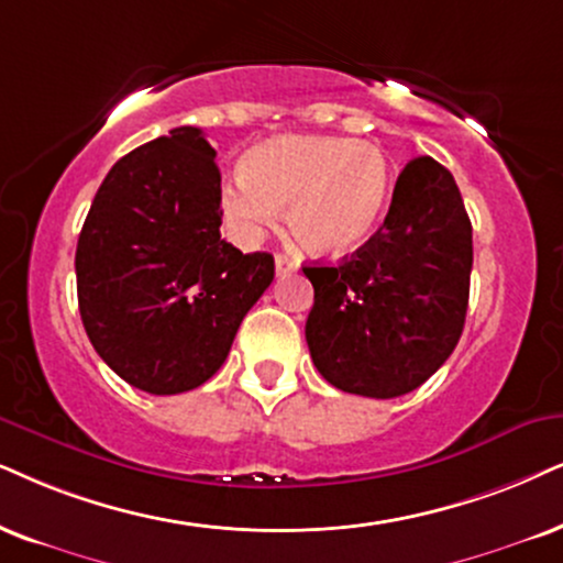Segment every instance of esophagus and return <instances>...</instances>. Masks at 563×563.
I'll use <instances>...</instances> for the list:
<instances>
[{
	"instance_id": "1",
	"label": "esophagus",
	"mask_w": 563,
	"mask_h": 563,
	"mask_svg": "<svg viewBox=\"0 0 563 563\" xmlns=\"http://www.w3.org/2000/svg\"><path fill=\"white\" fill-rule=\"evenodd\" d=\"M298 269V262L290 260L288 254H277L275 257V273L277 275H288V273H296Z\"/></svg>"
}]
</instances>
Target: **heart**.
Wrapping results in <instances>:
<instances>
[{
    "mask_svg": "<svg viewBox=\"0 0 563 563\" xmlns=\"http://www.w3.org/2000/svg\"><path fill=\"white\" fill-rule=\"evenodd\" d=\"M225 184L223 218L254 244L286 210L290 236L314 254L343 257L364 246L387 208L393 166L374 142L332 134H283L260 142Z\"/></svg>",
    "mask_w": 563,
    "mask_h": 563,
    "instance_id": "b5f03b06",
    "label": "heart"
}]
</instances>
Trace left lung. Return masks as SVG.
<instances>
[{"label": "left lung", "mask_w": 563, "mask_h": 563, "mask_svg": "<svg viewBox=\"0 0 563 563\" xmlns=\"http://www.w3.org/2000/svg\"><path fill=\"white\" fill-rule=\"evenodd\" d=\"M471 269L473 225L454 176L429 155L410 161L382 229L340 265L303 267L317 372L376 400L418 389L457 345Z\"/></svg>", "instance_id": "obj_1"}]
</instances>
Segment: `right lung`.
Here are the masks:
<instances>
[{
  "label": "right lung",
  "instance_id": "1",
  "mask_svg": "<svg viewBox=\"0 0 563 563\" xmlns=\"http://www.w3.org/2000/svg\"><path fill=\"white\" fill-rule=\"evenodd\" d=\"M220 170L197 126L113 163L77 239V303L92 347L132 387L179 395L229 358L275 277L267 252L220 239Z\"/></svg>",
  "mask_w": 563,
  "mask_h": 563
}]
</instances>
